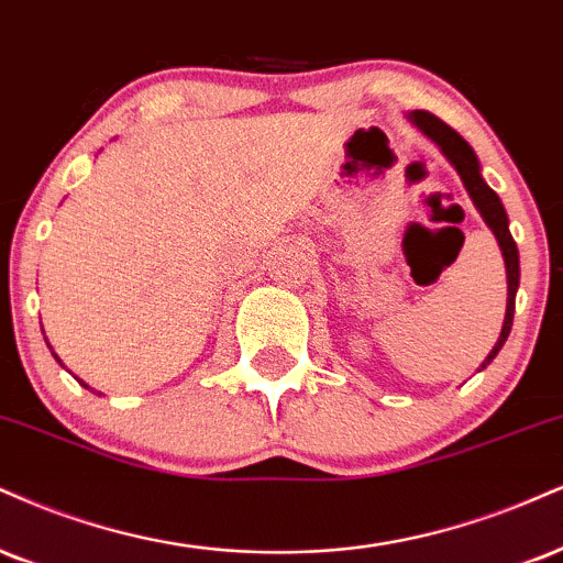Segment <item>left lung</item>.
<instances>
[{
  "label": "left lung",
  "mask_w": 563,
  "mask_h": 563,
  "mask_svg": "<svg viewBox=\"0 0 563 563\" xmlns=\"http://www.w3.org/2000/svg\"><path fill=\"white\" fill-rule=\"evenodd\" d=\"M409 120L419 128V131L428 135L430 141H435V144L440 146V152L445 154V159L456 167V173L464 183L466 194H470V199L475 201L477 212L483 214L487 228L493 230V235H496V241L500 246V254H504L506 283H509V296H506V317H504V328H500L496 346H493V351L483 362V367H479V369H485L487 364L496 358L498 351L504 349L506 338H509L511 324H514V303H517V288H519V252H517V243H514V239H511L509 217H506V209H504V205H500L498 194L487 186L483 173H479V159H477L475 148L466 144L462 135L453 131L451 125H445L443 120L435 118V114H430L424 110L409 112Z\"/></svg>",
  "instance_id": "left-lung-1"
}]
</instances>
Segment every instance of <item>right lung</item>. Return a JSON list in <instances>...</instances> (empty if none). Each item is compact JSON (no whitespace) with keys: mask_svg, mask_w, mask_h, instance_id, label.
Wrapping results in <instances>:
<instances>
[{"mask_svg":"<svg viewBox=\"0 0 563 563\" xmlns=\"http://www.w3.org/2000/svg\"><path fill=\"white\" fill-rule=\"evenodd\" d=\"M46 346H49V343H46ZM52 356H54V358H57V362H59V356H57V354H54V351H52ZM80 385H84V388H88V385H86L84 380H80ZM99 396H101V393H99Z\"/></svg>","mask_w":563,"mask_h":563,"instance_id":"add662e5","label":"right lung"}]
</instances>
